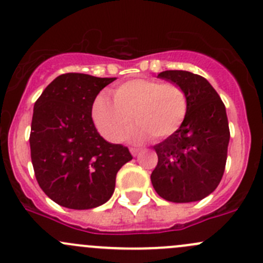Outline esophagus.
Masks as SVG:
<instances>
[{"label": "esophagus", "mask_w": 263, "mask_h": 263, "mask_svg": "<svg viewBox=\"0 0 263 263\" xmlns=\"http://www.w3.org/2000/svg\"><path fill=\"white\" fill-rule=\"evenodd\" d=\"M129 151H131L132 156H137L140 154V148H136V147H131L129 148Z\"/></svg>", "instance_id": "1"}]
</instances>
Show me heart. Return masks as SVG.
<instances>
[{
	"label": "heart",
	"mask_w": 263,
	"mask_h": 263,
	"mask_svg": "<svg viewBox=\"0 0 263 263\" xmlns=\"http://www.w3.org/2000/svg\"><path fill=\"white\" fill-rule=\"evenodd\" d=\"M115 102L100 94L92 104V119L100 134L112 142L131 134L135 141L153 136L166 139L182 126L188 110L187 94L179 85L154 79H134L123 82L113 92Z\"/></svg>",
	"instance_id": "1"
}]
</instances>
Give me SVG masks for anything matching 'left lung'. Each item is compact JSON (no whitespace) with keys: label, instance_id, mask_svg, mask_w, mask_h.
Masks as SVG:
<instances>
[{"label":"left lung","instance_id":"obj_1","mask_svg":"<svg viewBox=\"0 0 263 263\" xmlns=\"http://www.w3.org/2000/svg\"><path fill=\"white\" fill-rule=\"evenodd\" d=\"M158 78L179 85L187 94L188 110L182 126L155 145L158 165L151 183L171 202L200 201L222 178L230 132L227 110L205 78L188 71H163Z\"/></svg>","mask_w":263,"mask_h":263}]
</instances>
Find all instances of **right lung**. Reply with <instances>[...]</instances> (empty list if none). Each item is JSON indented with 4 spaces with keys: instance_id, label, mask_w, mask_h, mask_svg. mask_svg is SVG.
Listing matches in <instances>:
<instances>
[{
    "instance_id": "right-lung-1",
    "label": "right lung",
    "mask_w": 263,
    "mask_h": 263,
    "mask_svg": "<svg viewBox=\"0 0 263 263\" xmlns=\"http://www.w3.org/2000/svg\"><path fill=\"white\" fill-rule=\"evenodd\" d=\"M116 78L63 73L34 104L30 154L39 187L52 201L73 210L103 205L116 176L132 159L123 145L99 135L91 118L94 100Z\"/></svg>"
}]
</instances>
